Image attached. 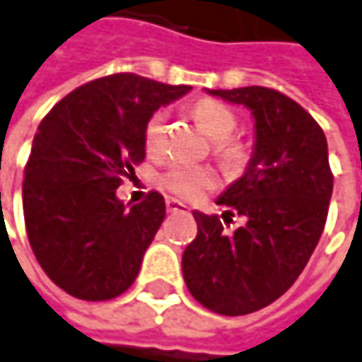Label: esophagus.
Masks as SVG:
<instances>
[{
	"label": "esophagus",
	"mask_w": 362,
	"mask_h": 362,
	"mask_svg": "<svg viewBox=\"0 0 362 362\" xmlns=\"http://www.w3.org/2000/svg\"><path fill=\"white\" fill-rule=\"evenodd\" d=\"M165 207H168V211H190V209H188V205H184V203L176 201V199H168Z\"/></svg>",
	"instance_id": "1"
}]
</instances>
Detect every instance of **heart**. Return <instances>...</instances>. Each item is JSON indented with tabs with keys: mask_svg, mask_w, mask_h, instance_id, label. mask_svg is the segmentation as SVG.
<instances>
[{
	"mask_svg": "<svg viewBox=\"0 0 362 362\" xmlns=\"http://www.w3.org/2000/svg\"><path fill=\"white\" fill-rule=\"evenodd\" d=\"M192 115L203 132L216 140V155L228 165L235 168L243 161L245 153L243 146L233 140L230 136L237 129V115L226 105L218 100H199L192 107ZM165 132H168V112L155 110L144 123V148L148 155H159L165 146ZM161 184L176 197L194 201L203 192L216 186V176L207 168H192V165H174L163 176Z\"/></svg>",
	"mask_w": 362,
	"mask_h": 362,
	"instance_id": "obj_1",
	"label": "heart"
}]
</instances>
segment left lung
<instances>
[{
  "instance_id": "1",
  "label": "left lung",
  "mask_w": 362,
  "mask_h": 362,
  "mask_svg": "<svg viewBox=\"0 0 362 362\" xmlns=\"http://www.w3.org/2000/svg\"><path fill=\"white\" fill-rule=\"evenodd\" d=\"M209 94L247 107L255 121L250 165L218 197L224 222L239 214L245 224L226 235L218 216L192 211L197 239L182 274L199 304L239 317L272 304L302 274L325 228L333 174L321 125L296 100L262 86Z\"/></svg>"
}]
</instances>
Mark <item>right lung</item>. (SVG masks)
I'll list each match as a JSON object with an SVG mask.
<instances>
[{
    "label": "right lung",
    "mask_w": 362,
    "mask_h": 362,
    "mask_svg": "<svg viewBox=\"0 0 362 362\" xmlns=\"http://www.w3.org/2000/svg\"><path fill=\"white\" fill-rule=\"evenodd\" d=\"M186 92L117 73L73 90L39 123L25 165V224L39 266L69 296L105 302L136 281L165 201L153 190L127 208L115 190L146 155V119Z\"/></svg>",
    "instance_id": "add662e5"
}]
</instances>
